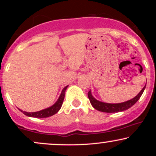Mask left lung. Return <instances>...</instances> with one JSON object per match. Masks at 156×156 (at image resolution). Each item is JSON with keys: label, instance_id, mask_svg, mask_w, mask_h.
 I'll list each match as a JSON object with an SVG mask.
<instances>
[{"label": "left lung", "instance_id": "left-lung-1", "mask_svg": "<svg viewBox=\"0 0 156 156\" xmlns=\"http://www.w3.org/2000/svg\"><path fill=\"white\" fill-rule=\"evenodd\" d=\"M144 89H145V87H143V89H141V92H139L135 98H133V99L122 103H106L97 101L96 99H94V98H93V96L92 95V93H91V91H89L88 92V98L92 106L95 109H97V110L100 111V112L106 113L119 112H122V111L127 110V109L130 108V107L133 106V105L139 101V99L140 98L143 92H144Z\"/></svg>", "mask_w": 156, "mask_h": 156}]
</instances>
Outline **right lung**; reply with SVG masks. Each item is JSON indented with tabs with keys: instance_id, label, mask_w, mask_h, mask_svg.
<instances>
[{
	"instance_id": "1",
	"label": "right lung",
	"mask_w": 156,
	"mask_h": 156,
	"mask_svg": "<svg viewBox=\"0 0 156 156\" xmlns=\"http://www.w3.org/2000/svg\"><path fill=\"white\" fill-rule=\"evenodd\" d=\"M67 88V86L65 87L62 90V93H61L59 98L58 99V101H56V103H55L54 105H52L50 108H48L46 109H44V110L39 111V112H23V111L20 110L21 112H23L25 115L28 116V117H36V118H46L48 117H51V116L54 115L55 114H56L57 112L59 111V109L62 107V103H63L64 99V95H65V91Z\"/></svg>"
}]
</instances>
